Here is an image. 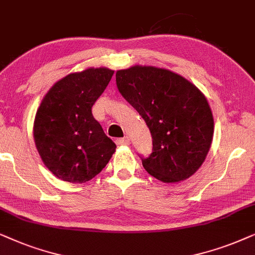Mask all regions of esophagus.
Returning a JSON list of instances; mask_svg holds the SVG:
<instances>
[{
  "label": "esophagus",
  "instance_id": "esophagus-1",
  "mask_svg": "<svg viewBox=\"0 0 255 255\" xmlns=\"http://www.w3.org/2000/svg\"><path fill=\"white\" fill-rule=\"evenodd\" d=\"M130 143V140H129V137H122V138H118L117 140V144L118 145H128Z\"/></svg>",
  "mask_w": 255,
  "mask_h": 255
}]
</instances>
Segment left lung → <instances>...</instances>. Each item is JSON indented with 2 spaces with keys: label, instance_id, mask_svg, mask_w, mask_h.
<instances>
[{
  "label": "left lung",
  "instance_id": "obj_1",
  "mask_svg": "<svg viewBox=\"0 0 255 255\" xmlns=\"http://www.w3.org/2000/svg\"><path fill=\"white\" fill-rule=\"evenodd\" d=\"M119 92L138 112L152 137V152L141 157L152 177L164 183L189 178L205 161L213 117L204 94L169 70L135 65L117 72Z\"/></svg>",
  "mask_w": 255,
  "mask_h": 255
}]
</instances>
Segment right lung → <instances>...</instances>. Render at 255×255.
I'll return each mask as SVG.
<instances>
[{
  "instance_id": "1",
  "label": "right lung",
  "mask_w": 255,
  "mask_h": 255,
  "mask_svg": "<svg viewBox=\"0 0 255 255\" xmlns=\"http://www.w3.org/2000/svg\"><path fill=\"white\" fill-rule=\"evenodd\" d=\"M113 73L106 67L71 73L50 88L37 110L36 148L46 168L63 181L88 182L114 154L117 145L92 114Z\"/></svg>"
}]
</instances>
